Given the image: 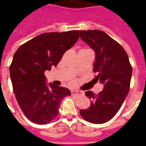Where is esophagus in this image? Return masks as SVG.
I'll return each mask as SVG.
<instances>
[{"label":"esophagus","mask_w":146,"mask_h":146,"mask_svg":"<svg viewBox=\"0 0 146 146\" xmlns=\"http://www.w3.org/2000/svg\"><path fill=\"white\" fill-rule=\"evenodd\" d=\"M80 95H81V92H79V91H73L72 92V95L75 96V97H77V96H79Z\"/></svg>","instance_id":"1"}]
</instances>
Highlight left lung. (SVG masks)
Here are the masks:
<instances>
[{
	"instance_id": "left-lung-1",
	"label": "left lung",
	"mask_w": 146,
	"mask_h": 146,
	"mask_svg": "<svg viewBox=\"0 0 146 146\" xmlns=\"http://www.w3.org/2000/svg\"><path fill=\"white\" fill-rule=\"evenodd\" d=\"M80 38L95 52L94 72L98 73L95 82L103 84V90L95 95L85 92L91 99L88 109L80 115L92 123H104L116 115L130 90L132 67L128 55L119 43L101 30H80ZM94 79V80H95Z\"/></svg>"
}]
</instances>
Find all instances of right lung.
<instances>
[{
	"label": "right lung",
	"mask_w": 146,
	"mask_h": 146,
	"mask_svg": "<svg viewBox=\"0 0 146 146\" xmlns=\"http://www.w3.org/2000/svg\"><path fill=\"white\" fill-rule=\"evenodd\" d=\"M79 30L40 34L21 45L10 66L18 104L30 121L46 124L58 116L61 101L69 89L47 85L44 72L56 66L63 54L78 40Z\"/></svg>",
	"instance_id": "obj_1"
}]
</instances>
